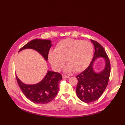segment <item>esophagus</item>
<instances>
[{
    "label": "esophagus",
    "mask_w": 125,
    "mask_h": 125,
    "mask_svg": "<svg viewBox=\"0 0 125 125\" xmlns=\"http://www.w3.org/2000/svg\"><path fill=\"white\" fill-rule=\"evenodd\" d=\"M62 77L64 79V78H69V76L68 75H62Z\"/></svg>",
    "instance_id": "1"
}]
</instances>
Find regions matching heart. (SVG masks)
Wrapping results in <instances>:
<instances>
[{
  "label": "heart",
  "mask_w": 125,
  "mask_h": 125,
  "mask_svg": "<svg viewBox=\"0 0 125 125\" xmlns=\"http://www.w3.org/2000/svg\"><path fill=\"white\" fill-rule=\"evenodd\" d=\"M94 49L91 43L73 38H67L59 42L55 50L49 54V61L56 71L60 70L65 62L68 66L67 71L77 73L86 68L93 57Z\"/></svg>",
  "instance_id": "obj_1"
}]
</instances>
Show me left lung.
<instances>
[{
  "label": "left lung",
  "instance_id": "8db88e82",
  "mask_svg": "<svg viewBox=\"0 0 125 125\" xmlns=\"http://www.w3.org/2000/svg\"><path fill=\"white\" fill-rule=\"evenodd\" d=\"M94 45L95 52L89 66L82 73L76 76L78 80L76 92L79 99L89 103L98 100L105 90L110 73V64L105 51L98 42L92 40ZM103 57L106 64L104 69L96 73L93 68V63L98 58Z\"/></svg>",
  "mask_w": 125,
  "mask_h": 125
}]
</instances>
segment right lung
I'll list each match as a JSON object with an SVG mask.
<instances>
[{
  "label": "right lung",
  "instance_id": "right-lung-1",
  "mask_svg": "<svg viewBox=\"0 0 125 125\" xmlns=\"http://www.w3.org/2000/svg\"><path fill=\"white\" fill-rule=\"evenodd\" d=\"M47 39H34L20 49L21 51L26 49H33L48 60V54L52 44ZM19 86L24 95L31 101L37 104H45L56 97L59 90V82L62 79V75L54 71H48L43 79L35 84L23 83L16 75Z\"/></svg>",
  "mask_w": 125,
  "mask_h": 125
}]
</instances>
